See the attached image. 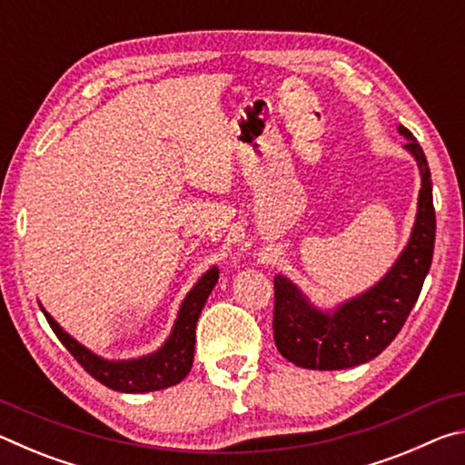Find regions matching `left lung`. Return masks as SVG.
Here are the masks:
<instances>
[{
	"mask_svg": "<svg viewBox=\"0 0 465 465\" xmlns=\"http://www.w3.org/2000/svg\"><path fill=\"white\" fill-rule=\"evenodd\" d=\"M398 131L408 137L406 149L419 163L422 188L411 242L391 271L367 293L342 303L332 313L312 308L293 282L281 274L274 277V344L297 367L332 371L375 359L398 336L420 295L435 250L432 183L419 141L406 127Z\"/></svg>",
	"mask_w": 465,
	"mask_h": 465,
	"instance_id": "1",
	"label": "left lung"
}]
</instances>
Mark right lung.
Instances as JSON below:
<instances>
[{"instance_id":"obj_1","label":"right lung","mask_w":465,"mask_h":465,"mask_svg":"<svg viewBox=\"0 0 465 465\" xmlns=\"http://www.w3.org/2000/svg\"><path fill=\"white\" fill-rule=\"evenodd\" d=\"M217 279V266L204 272L183 302L176 324L172 328V334L168 336V341L163 342L162 349L147 357L131 361H106L94 355L92 351H88L85 346L77 342L75 338L69 336L49 313L43 308L41 310L46 322H49V326L53 328V332L57 334V338L63 342V346L72 352L74 359L94 377V380H98L110 390L124 393L155 391L170 388V385H176L178 381L184 380L188 371H191L194 357L196 320H199L203 305L207 302L211 291H213Z\"/></svg>"}]
</instances>
